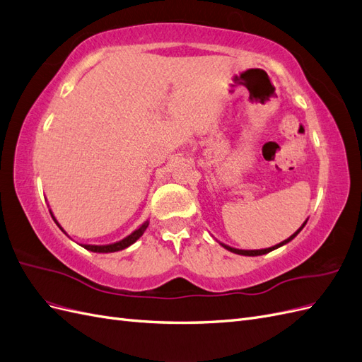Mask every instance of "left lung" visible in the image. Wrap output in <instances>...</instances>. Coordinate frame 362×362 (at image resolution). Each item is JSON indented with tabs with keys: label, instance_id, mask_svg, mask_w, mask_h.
Instances as JSON below:
<instances>
[{
	"label": "left lung",
	"instance_id": "8db88e82",
	"mask_svg": "<svg viewBox=\"0 0 362 362\" xmlns=\"http://www.w3.org/2000/svg\"><path fill=\"white\" fill-rule=\"evenodd\" d=\"M308 221V220H306ZM306 221L298 227V229L290 236V238H286L285 241H282V243H279V244H276V245H273V247H268V249H261V250H241V249H233V247H230V245H226V244H223V243H220L226 250H229V252H232V253H236V255H243V256H261V255H265V253H270L272 250H276V249H279V247H282V245H285V244H288L290 241H293L296 236L300 233V230L303 229L305 227V224H306Z\"/></svg>",
	"mask_w": 362,
	"mask_h": 362
}]
</instances>
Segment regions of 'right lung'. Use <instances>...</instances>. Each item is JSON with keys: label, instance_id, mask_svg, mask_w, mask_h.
Returning <instances> with one entry per match:
<instances>
[{"label": "right lung", "instance_id": "add662e5", "mask_svg": "<svg viewBox=\"0 0 362 362\" xmlns=\"http://www.w3.org/2000/svg\"><path fill=\"white\" fill-rule=\"evenodd\" d=\"M49 214H51V216H53V220H54V223L59 226V229L64 232L65 235H68L65 230H64V227H62L60 224H59V221L56 220V216L53 215V212L49 211ZM148 227V220L146 221V223H142L136 230H133L130 235H127L126 238H122L121 241H117V243H112V244H105V245H95V244H80L81 247H83V249H86V250H89V252H95V253H113V252H119V250H124V249H127L129 245H132L133 243H136L141 236H142V233L146 232V229Z\"/></svg>", "mask_w": 362, "mask_h": 362}]
</instances>
